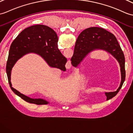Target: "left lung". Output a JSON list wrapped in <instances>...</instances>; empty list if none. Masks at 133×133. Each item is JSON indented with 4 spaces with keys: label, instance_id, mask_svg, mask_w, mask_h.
Segmentation results:
<instances>
[{
    "label": "left lung",
    "instance_id": "left-lung-1",
    "mask_svg": "<svg viewBox=\"0 0 133 133\" xmlns=\"http://www.w3.org/2000/svg\"><path fill=\"white\" fill-rule=\"evenodd\" d=\"M96 49H102L109 52L118 61L121 67V82L115 92H105L107 100L115 97L121 88L125 80V59L124 54L116 37L105 29L98 27H91L80 34L74 48L72 65L77 67L84 57Z\"/></svg>",
    "mask_w": 133,
    "mask_h": 133
}]
</instances>
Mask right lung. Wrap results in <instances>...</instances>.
I'll list each match as a JSON object with an SVG mask.
<instances>
[{
  "label": "right lung",
  "mask_w": 133,
  "mask_h": 133,
  "mask_svg": "<svg viewBox=\"0 0 133 133\" xmlns=\"http://www.w3.org/2000/svg\"><path fill=\"white\" fill-rule=\"evenodd\" d=\"M58 38L53 29L44 25H36L24 29L12 43L6 64V72L8 83L14 93L28 103L45 105L48 102L41 98H32L21 94L12 87L11 72L17 61L29 52L41 55L51 67L65 71L67 59L58 48Z\"/></svg>",
  "instance_id": "1"
}]
</instances>
